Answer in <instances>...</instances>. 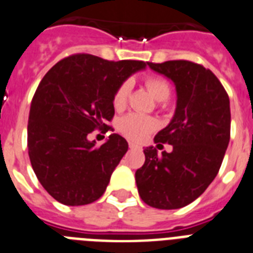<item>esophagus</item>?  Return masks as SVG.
<instances>
[{
	"instance_id": "esophagus-1",
	"label": "esophagus",
	"mask_w": 253,
	"mask_h": 253,
	"mask_svg": "<svg viewBox=\"0 0 253 253\" xmlns=\"http://www.w3.org/2000/svg\"><path fill=\"white\" fill-rule=\"evenodd\" d=\"M129 149L131 150H139L141 147H139L138 145H135V143H133V142H129Z\"/></svg>"
}]
</instances>
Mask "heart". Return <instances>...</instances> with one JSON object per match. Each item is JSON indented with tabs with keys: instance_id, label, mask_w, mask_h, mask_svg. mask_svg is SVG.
<instances>
[{
	"instance_id": "heart-1",
	"label": "heart",
	"mask_w": 253,
	"mask_h": 253,
	"mask_svg": "<svg viewBox=\"0 0 253 253\" xmlns=\"http://www.w3.org/2000/svg\"><path fill=\"white\" fill-rule=\"evenodd\" d=\"M146 87L149 89L152 97L156 101L166 102L168 101L172 93L170 85L166 79L162 77H147L145 80ZM131 91V81L125 80L119 85L114 94V107L116 110H123L126 106ZM156 128V122L154 119L143 116L139 114L126 115L119 122V130L122 131L125 137H128L131 141H142Z\"/></svg>"
}]
</instances>
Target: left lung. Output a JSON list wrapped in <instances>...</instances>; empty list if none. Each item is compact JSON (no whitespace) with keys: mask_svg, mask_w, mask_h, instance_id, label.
Instances as JSON below:
<instances>
[{"mask_svg":"<svg viewBox=\"0 0 253 253\" xmlns=\"http://www.w3.org/2000/svg\"><path fill=\"white\" fill-rule=\"evenodd\" d=\"M149 67L176 85L174 116L155 135L172 152L158 155L146 147L145 164L135 172L138 194L146 204L177 210L199 198L217 176L230 141V101L211 70L189 60H168Z\"/></svg>","mask_w":253,"mask_h":253,"instance_id":"obj_1","label":"left lung"}]
</instances>
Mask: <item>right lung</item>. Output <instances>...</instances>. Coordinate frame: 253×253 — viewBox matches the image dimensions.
Instances as JSON below:
<instances>
[{
  "mask_svg": "<svg viewBox=\"0 0 253 253\" xmlns=\"http://www.w3.org/2000/svg\"><path fill=\"white\" fill-rule=\"evenodd\" d=\"M145 67L142 60L74 54L43 76L29 110L28 155L40 183L59 203L85 206L103 195L128 142L114 133L95 146L87 135L114 130L107 123L115 91Z\"/></svg>",
  "mask_w": 253,
  "mask_h": 253,
  "instance_id": "1",
  "label": "right lung"
}]
</instances>
